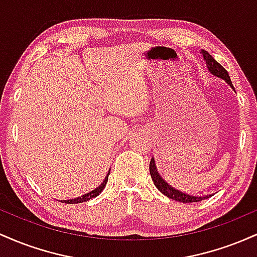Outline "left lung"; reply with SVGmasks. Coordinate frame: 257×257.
<instances>
[{
  "instance_id": "left-lung-1",
  "label": "left lung",
  "mask_w": 257,
  "mask_h": 257,
  "mask_svg": "<svg viewBox=\"0 0 257 257\" xmlns=\"http://www.w3.org/2000/svg\"><path fill=\"white\" fill-rule=\"evenodd\" d=\"M200 53H202L203 58H204L209 71L213 73V75L217 76V77L225 79L227 83H228L233 88L231 78H229L228 72L226 71L225 67H223L222 65H220L219 63H217V61L215 60V59L211 57V55L209 54L208 52L204 51V49H203V51ZM233 89H234V88H233ZM150 174H151V178L153 180V184H155L156 187H157L158 190L164 194V196H167L168 198L178 200V202H181V203H194V202H200V200H204L206 198H209V196H205V197L190 196V194L182 193L181 191L175 190V188H173L172 186L168 185L167 182L164 181V180L162 179L161 176H159L157 169H156L155 159H153V158L151 159V162H150Z\"/></svg>"
}]
</instances>
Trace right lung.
<instances>
[{"label": "right lung", "mask_w": 257, "mask_h": 257, "mask_svg": "<svg viewBox=\"0 0 257 257\" xmlns=\"http://www.w3.org/2000/svg\"><path fill=\"white\" fill-rule=\"evenodd\" d=\"M108 175H110V173L107 174V176H106L104 182H102L101 185L99 186L98 188H95L94 191H91V192L87 193V194H83L82 197H78V198H75V199H69V200H63V203H67V204H76V203H83V202H87V200H89L91 198H94V197L98 196L99 193H101V191L104 190L106 184H107V179H108Z\"/></svg>", "instance_id": "obj_1"}]
</instances>
